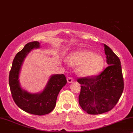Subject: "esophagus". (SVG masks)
I'll use <instances>...</instances> for the list:
<instances>
[{
	"mask_svg": "<svg viewBox=\"0 0 133 133\" xmlns=\"http://www.w3.org/2000/svg\"><path fill=\"white\" fill-rule=\"evenodd\" d=\"M67 81H68V83H71L73 82V79H72V78L69 77H68V78H67Z\"/></svg>",
	"mask_w": 133,
	"mask_h": 133,
	"instance_id": "1",
	"label": "esophagus"
}]
</instances>
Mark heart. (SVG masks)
Wrapping results in <instances>:
<instances>
[{
    "label": "heart",
    "instance_id": "1",
    "mask_svg": "<svg viewBox=\"0 0 133 133\" xmlns=\"http://www.w3.org/2000/svg\"><path fill=\"white\" fill-rule=\"evenodd\" d=\"M70 65H78L77 72L82 77H92L98 74L105 65L102 56L89 50H79L70 54L67 58Z\"/></svg>",
    "mask_w": 133,
    "mask_h": 133
}]
</instances>
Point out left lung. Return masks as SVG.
Wrapping results in <instances>:
<instances>
[{
    "label": "left lung",
    "instance_id": "left-lung-1",
    "mask_svg": "<svg viewBox=\"0 0 133 133\" xmlns=\"http://www.w3.org/2000/svg\"><path fill=\"white\" fill-rule=\"evenodd\" d=\"M108 66L100 75L79 78L81 91L78 102L89 114H100L110 111L119 100L124 88L120 59L104 44Z\"/></svg>",
    "mask_w": 133,
    "mask_h": 133
}]
</instances>
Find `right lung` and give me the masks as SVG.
<instances>
[{"mask_svg": "<svg viewBox=\"0 0 133 133\" xmlns=\"http://www.w3.org/2000/svg\"><path fill=\"white\" fill-rule=\"evenodd\" d=\"M39 47L40 43L38 41L28 42L17 53L10 72L9 84L12 97L17 107L30 114L42 116L54 110L58 94L67 80L63 74L53 75L43 91L37 94H31L21 87L19 78L23 62L31 50Z\"/></svg>", "mask_w": 133, "mask_h": 133, "instance_id": "obj_1", "label": "right lung"}]
</instances>
